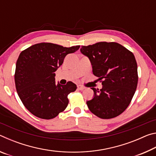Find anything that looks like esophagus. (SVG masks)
<instances>
[{
	"instance_id": "obj_1",
	"label": "esophagus",
	"mask_w": 156,
	"mask_h": 156,
	"mask_svg": "<svg viewBox=\"0 0 156 156\" xmlns=\"http://www.w3.org/2000/svg\"><path fill=\"white\" fill-rule=\"evenodd\" d=\"M84 88H85V87H84V86L81 85V84H78V89H79V90H83Z\"/></svg>"
}]
</instances>
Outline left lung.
<instances>
[{"instance_id":"8db88e82","label":"left lung","mask_w":156,"mask_h":156,"mask_svg":"<svg viewBox=\"0 0 156 156\" xmlns=\"http://www.w3.org/2000/svg\"><path fill=\"white\" fill-rule=\"evenodd\" d=\"M80 52L89 58L93 73L102 84L100 90L91 88L94 94L87 101L89 110L102 119L119 115L130 104L138 84V66L133 53L114 42L82 46Z\"/></svg>"}]
</instances>
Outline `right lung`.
<instances>
[{
    "instance_id": "1",
    "label": "right lung",
    "mask_w": 156,
    "mask_h": 156,
    "mask_svg": "<svg viewBox=\"0 0 156 156\" xmlns=\"http://www.w3.org/2000/svg\"><path fill=\"white\" fill-rule=\"evenodd\" d=\"M80 46L64 47L50 43H38L20 53L16 65L15 84L24 106L42 119H52L67 107V96L76 91L72 82L56 84L55 72L65 56Z\"/></svg>"
}]
</instances>
